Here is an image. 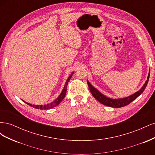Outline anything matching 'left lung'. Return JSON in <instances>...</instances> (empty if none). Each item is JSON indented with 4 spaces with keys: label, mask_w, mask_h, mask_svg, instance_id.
Returning a JSON list of instances; mask_svg holds the SVG:
<instances>
[{
    "label": "left lung",
    "mask_w": 155,
    "mask_h": 155,
    "mask_svg": "<svg viewBox=\"0 0 155 155\" xmlns=\"http://www.w3.org/2000/svg\"><path fill=\"white\" fill-rule=\"evenodd\" d=\"M149 75H150V72H149L147 81L145 82L143 87L140 88L138 92H135L134 94H133L130 95L128 97H124V98H119V99H112V98L107 97V96L103 94H101L100 91H98L96 88L94 87L88 80H87V83L88 85V88L90 89L91 92L92 93L94 97H95L98 101H100L101 103V104L110 107L120 108V107H123L124 106L129 105L130 103L133 101L135 99H137V98L141 94L147 85V83L149 79Z\"/></svg>",
    "instance_id": "left-lung-1"
}]
</instances>
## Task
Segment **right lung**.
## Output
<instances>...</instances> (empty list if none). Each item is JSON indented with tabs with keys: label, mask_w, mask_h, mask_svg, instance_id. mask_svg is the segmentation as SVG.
I'll return each mask as SVG.
<instances>
[{
	"label": "right lung",
	"mask_w": 155,
	"mask_h": 155,
	"mask_svg": "<svg viewBox=\"0 0 155 155\" xmlns=\"http://www.w3.org/2000/svg\"><path fill=\"white\" fill-rule=\"evenodd\" d=\"M74 74V72L70 75L69 77L68 78L67 80L66 81V83H65V85L64 86V88L63 89V91L61 92V93L60 94V95L59 96V97L57 98V99L55 100L54 101L50 103V104H48L46 105H32V104H29V103H27L26 101H25V103H26V104H28V105L34 107V108H35V109H41V110H48V109H51V108H54L56 106H58L61 102L62 101V100L64 99V97L65 96V95H66V92H67V85L68 83L70 81V78H72V74ZM23 101V100H22Z\"/></svg>",
	"instance_id": "1"
}]
</instances>
